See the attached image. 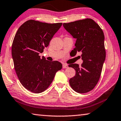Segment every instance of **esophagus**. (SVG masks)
I'll use <instances>...</instances> for the list:
<instances>
[{
    "label": "esophagus",
    "instance_id": "esophagus-1",
    "mask_svg": "<svg viewBox=\"0 0 121 121\" xmlns=\"http://www.w3.org/2000/svg\"><path fill=\"white\" fill-rule=\"evenodd\" d=\"M68 67V65L65 64H63V65H62V68H67Z\"/></svg>",
    "mask_w": 121,
    "mask_h": 121
}]
</instances>
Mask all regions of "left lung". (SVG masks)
I'll use <instances>...</instances> for the list:
<instances>
[{"instance_id": "1", "label": "left lung", "mask_w": 121, "mask_h": 121, "mask_svg": "<svg viewBox=\"0 0 121 121\" xmlns=\"http://www.w3.org/2000/svg\"><path fill=\"white\" fill-rule=\"evenodd\" d=\"M63 26L76 39L72 52L74 54L81 52L83 60L81 66L76 64L68 65L76 71L75 75L69 80L70 86L77 93H87L95 88L102 72L105 59L104 33L91 19L64 23Z\"/></svg>"}]
</instances>
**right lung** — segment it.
Returning a JSON list of instances; mask_svg holds the SVG:
<instances>
[{
  "mask_svg": "<svg viewBox=\"0 0 121 121\" xmlns=\"http://www.w3.org/2000/svg\"><path fill=\"white\" fill-rule=\"evenodd\" d=\"M62 25L29 20L17 30L12 45V56L19 81L28 91L34 93L46 91L56 73L62 68L59 61H49L39 56Z\"/></svg>",
  "mask_w": 121,
  "mask_h": 121,
  "instance_id": "obj_1",
  "label": "right lung"
}]
</instances>
